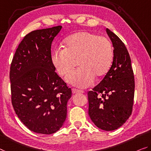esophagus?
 <instances>
[{
    "label": "esophagus",
    "instance_id": "34e87169",
    "mask_svg": "<svg viewBox=\"0 0 151 151\" xmlns=\"http://www.w3.org/2000/svg\"><path fill=\"white\" fill-rule=\"evenodd\" d=\"M83 91L80 90H78L76 88H72V93L73 94H76V93H83Z\"/></svg>",
    "mask_w": 151,
    "mask_h": 151
}]
</instances>
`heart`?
<instances>
[{"instance_id":"obj_1","label":"heart","mask_w":151,"mask_h":151,"mask_svg":"<svg viewBox=\"0 0 151 151\" xmlns=\"http://www.w3.org/2000/svg\"><path fill=\"white\" fill-rule=\"evenodd\" d=\"M113 50L111 42L103 36L88 32H80L65 41V48L53 50L52 61L57 72L65 76L78 59L80 67L66 76L67 82L86 88L94 82L95 76L105 74L112 65Z\"/></svg>"}]
</instances>
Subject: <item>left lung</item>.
Here are the masks:
<instances>
[{
	"label": "left lung",
	"mask_w": 151,
	"mask_h": 151,
	"mask_svg": "<svg viewBox=\"0 0 151 151\" xmlns=\"http://www.w3.org/2000/svg\"><path fill=\"white\" fill-rule=\"evenodd\" d=\"M106 30L114 48L113 63L103 80L88 92V114L99 128L112 131L121 127L132 114L135 83L126 46L113 32Z\"/></svg>",
	"instance_id": "1"
}]
</instances>
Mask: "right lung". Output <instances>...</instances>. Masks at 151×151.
Masks as SVG:
<instances>
[{
    "mask_svg": "<svg viewBox=\"0 0 151 151\" xmlns=\"http://www.w3.org/2000/svg\"><path fill=\"white\" fill-rule=\"evenodd\" d=\"M62 26L38 29L24 37L10 68L11 101L20 121L32 132L51 134L67 117L71 90L55 72L51 45Z\"/></svg>",
    "mask_w": 151,
    "mask_h": 151,
    "instance_id": "1",
    "label": "right lung"
}]
</instances>
